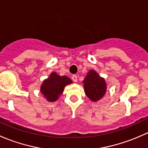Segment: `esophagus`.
Segmentation results:
<instances>
[{
    "mask_svg": "<svg viewBox=\"0 0 148 148\" xmlns=\"http://www.w3.org/2000/svg\"><path fill=\"white\" fill-rule=\"evenodd\" d=\"M71 79L73 80V82H77V76L76 75V74H74V75H72V77H71Z\"/></svg>",
    "mask_w": 148,
    "mask_h": 148,
    "instance_id": "1",
    "label": "esophagus"
}]
</instances>
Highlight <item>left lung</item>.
<instances>
[{"mask_svg": "<svg viewBox=\"0 0 148 148\" xmlns=\"http://www.w3.org/2000/svg\"><path fill=\"white\" fill-rule=\"evenodd\" d=\"M83 82L86 95L93 101L99 100L105 94L106 90L105 80L94 70L88 73Z\"/></svg>", "mask_w": 148, "mask_h": 148, "instance_id": "obj_1", "label": "left lung"}]
</instances>
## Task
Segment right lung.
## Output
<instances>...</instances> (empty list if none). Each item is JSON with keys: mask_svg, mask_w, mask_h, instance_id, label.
Instances as JSON below:
<instances>
[{"mask_svg": "<svg viewBox=\"0 0 148 148\" xmlns=\"http://www.w3.org/2000/svg\"><path fill=\"white\" fill-rule=\"evenodd\" d=\"M71 80L66 76L60 77L55 72H52L49 77L44 81L41 86V92L47 100L50 102L55 101L62 94L65 86L70 84Z\"/></svg>", "mask_w": 148, "mask_h": 148, "instance_id": "obj_1", "label": "right lung"}]
</instances>
